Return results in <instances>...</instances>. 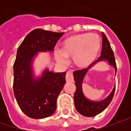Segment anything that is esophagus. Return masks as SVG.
<instances>
[{
	"label": "esophagus",
	"instance_id": "1",
	"mask_svg": "<svg viewBox=\"0 0 131 131\" xmlns=\"http://www.w3.org/2000/svg\"><path fill=\"white\" fill-rule=\"evenodd\" d=\"M66 80L68 82H72L73 81V73L71 71H68L66 75Z\"/></svg>",
	"mask_w": 131,
	"mask_h": 131
}]
</instances>
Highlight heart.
I'll list each match as a JSON object with an SVG mask.
<instances>
[{
  "label": "heart",
  "instance_id": "1",
  "mask_svg": "<svg viewBox=\"0 0 131 131\" xmlns=\"http://www.w3.org/2000/svg\"><path fill=\"white\" fill-rule=\"evenodd\" d=\"M101 46V41L97 34H77L63 41L60 44V51L55 52V57L62 63L66 62V58H72L77 67L87 68L96 58Z\"/></svg>",
  "mask_w": 131,
  "mask_h": 131
}]
</instances>
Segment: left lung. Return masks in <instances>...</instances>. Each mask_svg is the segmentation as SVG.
Listing matches in <instances>:
<instances>
[{"label":"left lung","instance_id":"1","mask_svg":"<svg viewBox=\"0 0 131 131\" xmlns=\"http://www.w3.org/2000/svg\"><path fill=\"white\" fill-rule=\"evenodd\" d=\"M101 36H102V50L101 53V57L96 61L92 63L88 68L80 71H76L73 72V77H74L75 85H76V91L73 96L75 108L79 113L85 117H94L102 112L109 105V103H111L115 91V85H114L112 91L106 98L98 101L88 99L84 95L83 92L82 84H83L84 77L86 76L89 69H90L93 66H94L96 63L101 61L107 62L109 66H112L114 68L115 75L117 73L115 58H114L113 51L110 46V43L104 33H101Z\"/></svg>","mask_w":131,"mask_h":131}]
</instances>
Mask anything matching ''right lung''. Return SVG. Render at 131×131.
Wrapping results in <instances>:
<instances>
[{
  "mask_svg": "<svg viewBox=\"0 0 131 131\" xmlns=\"http://www.w3.org/2000/svg\"><path fill=\"white\" fill-rule=\"evenodd\" d=\"M63 34L37 28L28 33L18 48L14 64V93L19 108L30 118H46L56 110L66 72L54 73L46 68L36 77L33 64L38 52H53Z\"/></svg>",
  "mask_w": 131,
  "mask_h": 131,
  "instance_id": "1",
  "label": "right lung"
}]
</instances>
